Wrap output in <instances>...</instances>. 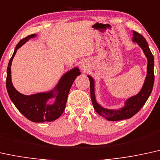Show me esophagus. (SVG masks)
Wrapping results in <instances>:
<instances>
[{
  "label": "esophagus",
  "instance_id": "1",
  "mask_svg": "<svg viewBox=\"0 0 160 160\" xmlns=\"http://www.w3.org/2000/svg\"><path fill=\"white\" fill-rule=\"evenodd\" d=\"M86 67L87 66H86V64L85 63H81V65H80V68H81V69H82V70L86 69Z\"/></svg>",
  "mask_w": 160,
  "mask_h": 160
}]
</instances>
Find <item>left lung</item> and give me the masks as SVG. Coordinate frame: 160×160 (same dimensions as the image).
Segmentation results:
<instances>
[{
  "instance_id": "8db88e82",
  "label": "left lung",
  "mask_w": 160,
  "mask_h": 160,
  "mask_svg": "<svg viewBox=\"0 0 160 160\" xmlns=\"http://www.w3.org/2000/svg\"><path fill=\"white\" fill-rule=\"evenodd\" d=\"M132 41L138 43L139 46L142 48L145 57L147 58V74L145 77L144 84H143L139 92L134 96L127 99L125 102L124 106L120 109H117V110L108 109L101 106L96 100L94 93V79L90 75H88L90 81L91 99H92L94 108L98 114L109 121H119L126 120V119L132 117L144 106L148 98L150 96L151 92H152L153 82H154V74H153L154 60H153V56L151 53L150 48H149L146 40L142 35L137 33V32H133Z\"/></svg>"
}]
</instances>
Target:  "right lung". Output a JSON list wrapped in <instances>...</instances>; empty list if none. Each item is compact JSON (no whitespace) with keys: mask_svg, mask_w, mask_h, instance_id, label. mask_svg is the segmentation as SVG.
<instances>
[{"mask_svg":"<svg viewBox=\"0 0 160 160\" xmlns=\"http://www.w3.org/2000/svg\"><path fill=\"white\" fill-rule=\"evenodd\" d=\"M37 35H29L22 39L16 46L15 51L9 60L7 67V89L11 100L20 112L28 120L34 122H51L61 116L66 108L68 92L77 77L80 74L78 67L68 71L61 77L59 82L53 89L46 92L37 93L35 94L24 95L15 89L12 82L11 66L12 62L17 50L26 42ZM54 98L55 102L51 103L49 100Z\"/></svg>","mask_w":160,"mask_h":160,"instance_id":"obj_1","label":"right lung"}]
</instances>
